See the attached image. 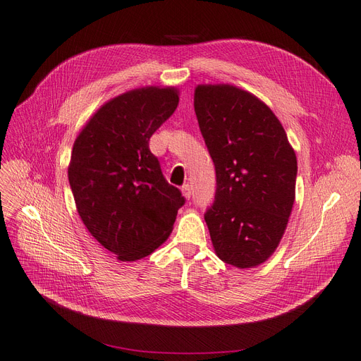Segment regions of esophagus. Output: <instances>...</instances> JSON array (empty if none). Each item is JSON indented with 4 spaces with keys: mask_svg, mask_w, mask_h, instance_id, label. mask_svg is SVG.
I'll list each match as a JSON object with an SVG mask.
<instances>
[{
    "mask_svg": "<svg viewBox=\"0 0 361 361\" xmlns=\"http://www.w3.org/2000/svg\"><path fill=\"white\" fill-rule=\"evenodd\" d=\"M182 195L186 198V200H190L191 195H192V191H191V185L186 183V185H183V186H182Z\"/></svg>",
    "mask_w": 361,
    "mask_h": 361,
    "instance_id": "34e87169",
    "label": "esophagus"
}]
</instances>
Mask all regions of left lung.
I'll list each match as a JSON object with an SVG mask.
<instances>
[{
	"instance_id": "8db88e82",
	"label": "left lung",
	"mask_w": 361,
	"mask_h": 361,
	"mask_svg": "<svg viewBox=\"0 0 361 361\" xmlns=\"http://www.w3.org/2000/svg\"><path fill=\"white\" fill-rule=\"evenodd\" d=\"M194 110L216 170L204 221L224 263L267 261L287 228L297 158L282 123L258 97L230 83L197 85Z\"/></svg>"
}]
</instances>
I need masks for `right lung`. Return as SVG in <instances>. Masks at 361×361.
Masks as SVG:
<instances>
[{
	"instance_id": "right-lung-1",
	"label": "right lung",
	"mask_w": 361,
	"mask_h": 361,
	"mask_svg": "<svg viewBox=\"0 0 361 361\" xmlns=\"http://www.w3.org/2000/svg\"><path fill=\"white\" fill-rule=\"evenodd\" d=\"M178 104L175 86L127 91L98 109L74 140L68 180L78 214L119 261L151 255L185 203L149 151V139Z\"/></svg>"
}]
</instances>
